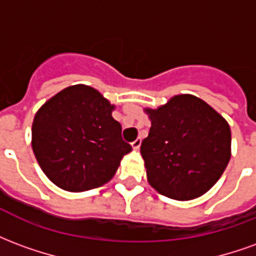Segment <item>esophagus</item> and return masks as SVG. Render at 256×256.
<instances>
[{
	"mask_svg": "<svg viewBox=\"0 0 256 256\" xmlns=\"http://www.w3.org/2000/svg\"><path fill=\"white\" fill-rule=\"evenodd\" d=\"M140 146H141V138L134 140L133 142H132V148H133V150H138Z\"/></svg>",
	"mask_w": 256,
	"mask_h": 256,
	"instance_id": "obj_1",
	"label": "esophagus"
}]
</instances>
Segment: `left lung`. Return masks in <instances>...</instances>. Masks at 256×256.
<instances>
[{
	"label": "left lung",
	"mask_w": 256,
	"mask_h": 256,
	"mask_svg": "<svg viewBox=\"0 0 256 256\" xmlns=\"http://www.w3.org/2000/svg\"><path fill=\"white\" fill-rule=\"evenodd\" d=\"M150 120L141 142L148 182L174 200H193L208 192L232 156L229 123L193 94H177L164 106L144 108Z\"/></svg>",
	"instance_id": "1"
}]
</instances>
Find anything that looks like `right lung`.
Segmentation results:
<instances>
[{
  "label": "right lung",
  "mask_w": 256,
  "mask_h": 256,
  "mask_svg": "<svg viewBox=\"0 0 256 256\" xmlns=\"http://www.w3.org/2000/svg\"><path fill=\"white\" fill-rule=\"evenodd\" d=\"M114 110L94 88L72 84L36 111L31 146L42 172L56 186L84 192L115 176L132 146L122 140Z\"/></svg>",
  "instance_id": "right-lung-1"
}]
</instances>
